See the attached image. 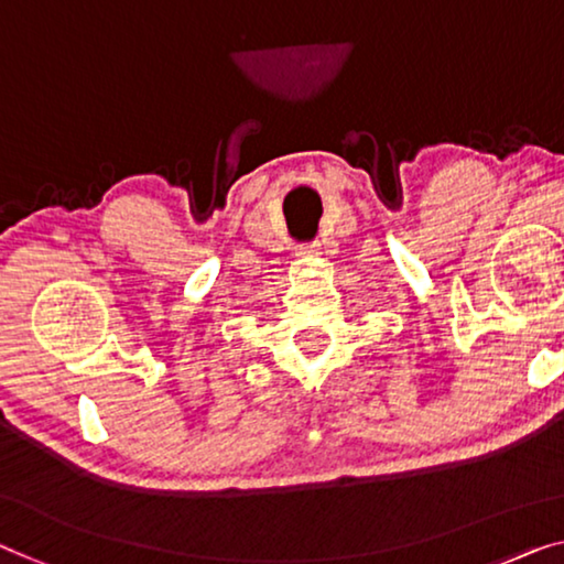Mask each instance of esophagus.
<instances>
[{"label":"esophagus","mask_w":564,"mask_h":564,"mask_svg":"<svg viewBox=\"0 0 564 564\" xmlns=\"http://www.w3.org/2000/svg\"><path fill=\"white\" fill-rule=\"evenodd\" d=\"M318 253H322L318 242H304V246H299V256H318Z\"/></svg>","instance_id":"34e87169"}]
</instances>
